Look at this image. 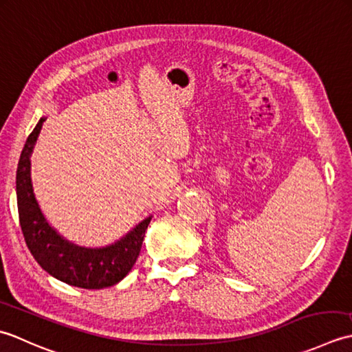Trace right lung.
<instances>
[{
    "mask_svg": "<svg viewBox=\"0 0 352 352\" xmlns=\"http://www.w3.org/2000/svg\"><path fill=\"white\" fill-rule=\"evenodd\" d=\"M44 121L45 117H42L28 135L16 170L19 223L27 248L39 266L62 283L88 290L111 287L133 267L152 217L144 219L123 239L104 248H83L63 239L44 217L33 192L30 156Z\"/></svg>",
    "mask_w": 352,
    "mask_h": 352,
    "instance_id": "add662e5",
    "label": "right lung"
}]
</instances>
